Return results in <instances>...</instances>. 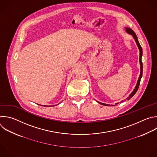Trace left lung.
<instances>
[{"label":"left lung","mask_w":157,"mask_h":157,"mask_svg":"<svg viewBox=\"0 0 157 157\" xmlns=\"http://www.w3.org/2000/svg\"><path fill=\"white\" fill-rule=\"evenodd\" d=\"M125 29H126V32L127 33H128V34H131L132 37H133V38H134V39L135 40V41H136V44H137V47H138V48H139V52H140V56H139V62H140V75H139V79H138V80H137V84H136V87H135V88L134 89V90H133V91L130 94V95L126 98V100H129L136 93V92L137 91V90H138V88H139V84H140V79H141V78H142V71H143V64H142V47L140 46V44H139V41H138V39H137V36H136V34H135V33L133 31V30H132L131 28H127V27H126L125 28ZM123 101H124V100H122L121 102H122ZM98 103H100V104H101V105H105V106H109L110 105L109 104H106V103H101V102H100V101H97ZM118 103H115V105H117ZM112 106H113V105H112ZM115 106V105H114Z\"/></svg>","instance_id":"1"}]
</instances>
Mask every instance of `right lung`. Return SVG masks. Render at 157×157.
<instances>
[{"label":"right lung","mask_w":157,"mask_h":157,"mask_svg":"<svg viewBox=\"0 0 157 157\" xmlns=\"http://www.w3.org/2000/svg\"><path fill=\"white\" fill-rule=\"evenodd\" d=\"M38 105H39V104H38ZM41 106H43V105H41ZM44 107L46 106V107H54L55 105H48H48H44Z\"/></svg>","instance_id":"add662e5"}]
</instances>
